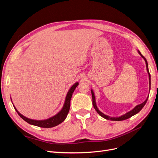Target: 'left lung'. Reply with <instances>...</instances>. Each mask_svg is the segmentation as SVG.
Wrapping results in <instances>:
<instances>
[{"instance_id": "left-lung-1", "label": "left lung", "mask_w": 158, "mask_h": 158, "mask_svg": "<svg viewBox=\"0 0 158 158\" xmlns=\"http://www.w3.org/2000/svg\"><path fill=\"white\" fill-rule=\"evenodd\" d=\"M138 53H139L141 56L142 57L143 59H144L145 62H146V69H147V71H148V76H149V83H150V85H151V80H150V74L149 73V70H148V62L146 59L145 57L143 56L141 53L140 52L138 51ZM91 92H92V103H93V106H94V109H95V111H97V113L99 114L100 116H102V117H103L104 118L106 119H108V120H111V121H123V120H125V119H127V118H129L130 117H132L133 115H135V114H137L138 112L140 111V110L144 107V106H145V104L146 103L147 101H148V98H146V99L145 100V101L142 103L141 104H139L138 105V106H136L135 108H134L132 110H131V111H130L129 112L125 113V114H123V115L121 116V117H109L108 115H106V114H103L102 112H101L99 111V110L98 109V108L97 107V106H96V103H95V95H94V93L93 92L92 89H91Z\"/></svg>"}]
</instances>
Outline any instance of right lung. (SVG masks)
<instances>
[{"instance_id":"add662e5","label":"right lung","mask_w":158,"mask_h":158,"mask_svg":"<svg viewBox=\"0 0 158 158\" xmlns=\"http://www.w3.org/2000/svg\"><path fill=\"white\" fill-rule=\"evenodd\" d=\"M78 82L75 83L69 89V91L67 93V95H66V96L63 107L60 110V112H59L56 114H55V116L47 118V119H45V120L37 121V120H33V119L28 118L23 115H22L21 113H19L14 105H13V106H14V109H15L16 112L18 113V114H19V116H20L22 119H23L25 121H26L27 123L30 124V125L42 127V128L53 127H55V126H57L58 125H59V124H60L62 122H63L65 120L66 117H67V114L69 112V109H70V99L72 98V95H73L74 91L76 89V88L78 86Z\"/></svg>"}]
</instances>
